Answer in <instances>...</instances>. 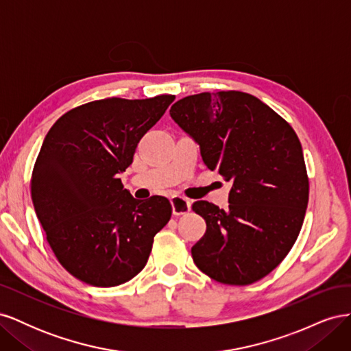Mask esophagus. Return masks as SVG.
Instances as JSON below:
<instances>
[{"label":"esophagus","mask_w":351,"mask_h":351,"mask_svg":"<svg viewBox=\"0 0 351 351\" xmlns=\"http://www.w3.org/2000/svg\"><path fill=\"white\" fill-rule=\"evenodd\" d=\"M169 202H171L174 215H184L190 210V208H192V202L182 196H173L169 199Z\"/></svg>","instance_id":"obj_1"}]
</instances>
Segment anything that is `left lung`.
Segmentation results:
<instances>
[{"label":"left lung","mask_w":351,"mask_h":351,"mask_svg":"<svg viewBox=\"0 0 351 351\" xmlns=\"http://www.w3.org/2000/svg\"><path fill=\"white\" fill-rule=\"evenodd\" d=\"M171 119L199 145L204 164L231 183L228 209L206 200L193 210L206 232L192 247L196 267L222 284L247 285L278 267L303 226L309 200L303 149L291 125L253 95L197 93Z\"/></svg>","instance_id":"8db88e82"}]
</instances>
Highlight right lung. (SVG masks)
Segmentation results:
<instances>
[{"instance_id":"right-lung-1","label":"right lung","mask_w":351,"mask_h":351,"mask_svg":"<svg viewBox=\"0 0 351 351\" xmlns=\"http://www.w3.org/2000/svg\"><path fill=\"white\" fill-rule=\"evenodd\" d=\"M174 99L159 95L84 104L58 119L42 142L32 200L52 252L77 280L95 287L130 281L171 218L167 197L134 199L120 174Z\"/></svg>"}]
</instances>
